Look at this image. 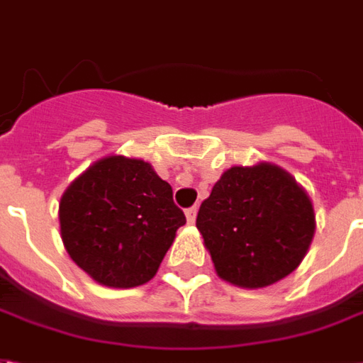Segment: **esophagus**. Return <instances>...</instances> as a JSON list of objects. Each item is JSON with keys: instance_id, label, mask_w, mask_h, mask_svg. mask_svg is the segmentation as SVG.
Here are the masks:
<instances>
[{"instance_id": "obj_1", "label": "esophagus", "mask_w": 363, "mask_h": 363, "mask_svg": "<svg viewBox=\"0 0 363 363\" xmlns=\"http://www.w3.org/2000/svg\"><path fill=\"white\" fill-rule=\"evenodd\" d=\"M185 218H187V222L189 224H193L195 222V218H197V207H191L185 211Z\"/></svg>"}]
</instances>
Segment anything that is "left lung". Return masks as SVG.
<instances>
[{"instance_id": "obj_1", "label": "left lung", "mask_w": 363, "mask_h": 363, "mask_svg": "<svg viewBox=\"0 0 363 363\" xmlns=\"http://www.w3.org/2000/svg\"><path fill=\"white\" fill-rule=\"evenodd\" d=\"M197 230L216 274L253 290L300 267L315 234V213L306 189L277 164L232 166L201 203Z\"/></svg>"}]
</instances>
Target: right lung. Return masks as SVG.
<instances>
[{"label":"right lung","instance_id":"add662e5","mask_svg":"<svg viewBox=\"0 0 363 363\" xmlns=\"http://www.w3.org/2000/svg\"><path fill=\"white\" fill-rule=\"evenodd\" d=\"M184 224L170 184L141 158H100L60 199L65 250L77 267L108 288L149 282Z\"/></svg>","mask_w":363,"mask_h":363}]
</instances>
